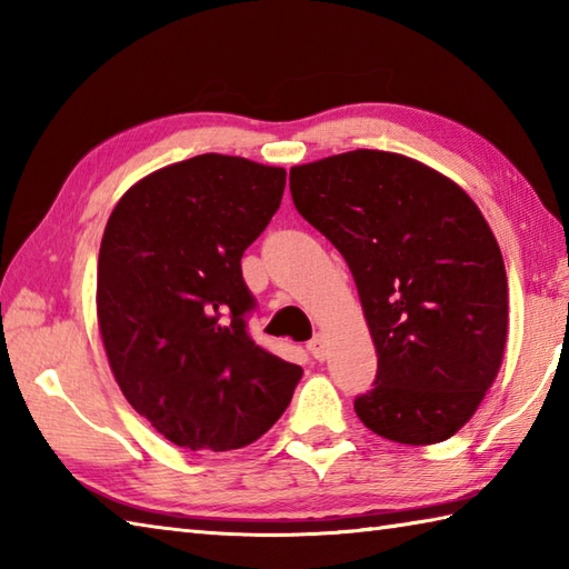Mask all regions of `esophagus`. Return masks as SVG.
I'll return each mask as SVG.
<instances>
[{
    "label": "esophagus",
    "instance_id": "esophagus-1",
    "mask_svg": "<svg viewBox=\"0 0 569 569\" xmlns=\"http://www.w3.org/2000/svg\"><path fill=\"white\" fill-rule=\"evenodd\" d=\"M308 352L316 357V359H325V355H328V345H325V337L322 335L312 337V340L308 342Z\"/></svg>",
    "mask_w": 569,
    "mask_h": 569
}]
</instances>
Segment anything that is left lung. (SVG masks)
<instances>
[{
    "label": "left lung",
    "mask_w": 569,
    "mask_h": 569,
    "mask_svg": "<svg viewBox=\"0 0 569 569\" xmlns=\"http://www.w3.org/2000/svg\"><path fill=\"white\" fill-rule=\"evenodd\" d=\"M291 196L345 257L377 347L359 420L401 445L452 438L497 379L509 332L485 214L450 178L371 149L291 168Z\"/></svg>",
    "instance_id": "8db88e82"
}]
</instances>
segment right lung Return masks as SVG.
Listing matches in <instances>:
<instances>
[{
	"instance_id": "obj_1",
	"label": "right lung",
	"mask_w": 569,
	"mask_h": 569,
	"mask_svg": "<svg viewBox=\"0 0 569 569\" xmlns=\"http://www.w3.org/2000/svg\"><path fill=\"white\" fill-rule=\"evenodd\" d=\"M283 168L202 153L131 186L104 227L98 320L131 408L186 450L251 445L303 369L251 340L241 253L271 222Z\"/></svg>"
}]
</instances>
